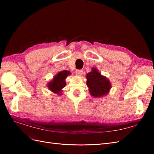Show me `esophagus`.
I'll use <instances>...</instances> for the list:
<instances>
[{"mask_svg": "<svg viewBox=\"0 0 154 154\" xmlns=\"http://www.w3.org/2000/svg\"><path fill=\"white\" fill-rule=\"evenodd\" d=\"M83 72V71L82 69H78L76 71V74L78 76H81V75H82Z\"/></svg>", "mask_w": 154, "mask_h": 154, "instance_id": "1", "label": "esophagus"}]
</instances>
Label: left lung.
<instances>
[{"mask_svg":"<svg viewBox=\"0 0 154 154\" xmlns=\"http://www.w3.org/2000/svg\"><path fill=\"white\" fill-rule=\"evenodd\" d=\"M87 85L90 94L94 97H102L108 94L110 88V82L105 76H102L96 68H92V71L87 74Z\"/></svg>","mask_w":154,"mask_h":154,"instance_id":"1","label":"left lung"}]
</instances>
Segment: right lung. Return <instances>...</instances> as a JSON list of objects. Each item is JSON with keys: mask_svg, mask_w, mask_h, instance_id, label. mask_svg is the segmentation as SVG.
I'll list each match as a JSON object with an SVG mask.
<instances>
[{"mask_svg": "<svg viewBox=\"0 0 154 154\" xmlns=\"http://www.w3.org/2000/svg\"><path fill=\"white\" fill-rule=\"evenodd\" d=\"M70 73L71 72L68 71H62L56 74L53 80L48 83L49 89L55 94H62V88L66 85L65 80Z\"/></svg>", "mask_w": 154, "mask_h": 154, "instance_id": "1", "label": "right lung"}]
</instances>
